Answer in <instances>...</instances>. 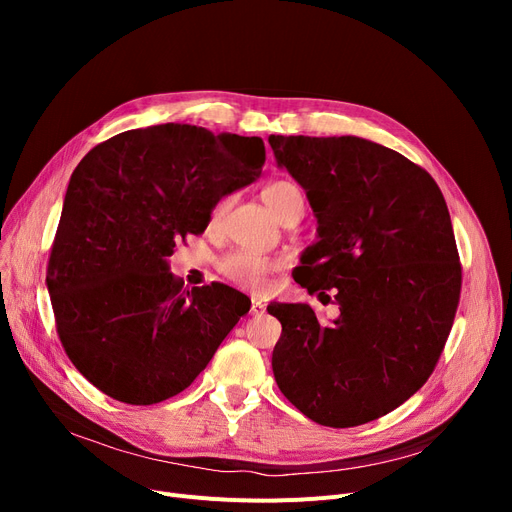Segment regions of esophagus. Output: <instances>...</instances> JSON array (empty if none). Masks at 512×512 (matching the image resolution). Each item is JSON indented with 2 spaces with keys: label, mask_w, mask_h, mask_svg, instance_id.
<instances>
[{
  "label": "esophagus",
  "mask_w": 512,
  "mask_h": 512,
  "mask_svg": "<svg viewBox=\"0 0 512 512\" xmlns=\"http://www.w3.org/2000/svg\"><path fill=\"white\" fill-rule=\"evenodd\" d=\"M251 313H253V315L265 313V303H263L261 299H257V297H251Z\"/></svg>",
  "instance_id": "1"
}]
</instances>
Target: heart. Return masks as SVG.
Here are the masks:
<instances>
[{
    "mask_svg": "<svg viewBox=\"0 0 512 512\" xmlns=\"http://www.w3.org/2000/svg\"><path fill=\"white\" fill-rule=\"evenodd\" d=\"M261 199L265 207L270 209L278 220L294 203H303L301 191L288 180H276L272 184H267L261 191ZM222 209H224V203L215 207V215H220ZM278 267H280V261L253 253V251H245V249L232 251L220 261V272L230 282L245 288H255V290L263 288L267 280H270V274L276 272Z\"/></svg>",
    "mask_w": 512,
    "mask_h": 512,
    "instance_id": "obj_1",
    "label": "heart"
}]
</instances>
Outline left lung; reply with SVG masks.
<instances>
[{"label": "left lung", "mask_w": 512, "mask_h": 512, "mask_svg": "<svg viewBox=\"0 0 512 512\" xmlns=\"http://www.w3.org/2000/svg\"><path fill=\"white\" fill-rule=\"evenodd\" d=\"M267 141L317 218L294 280L317 297L334 290L340 309L324 324L305 303L267 307L282 324L276 384L319 425L373 421L427 382L452 328L461 265L446 201L423 168L373 141Z\"/></svg>", "instance_id": "1"}]
</instances>
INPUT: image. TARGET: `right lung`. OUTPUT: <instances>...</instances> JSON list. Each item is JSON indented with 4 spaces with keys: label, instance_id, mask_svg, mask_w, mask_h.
Wrapping results in <instances>:
<instances>
[{
    "label": "right lung",
    "instance_id": "right-lung-1",
    "mask_svg": "<svg viewBox=\"0 0 512 512\" xmlns=\"http://www.w3.org/2000/svg\"><path fill=\"white\" fill-rule=\"evenodd\" d=\"M263 164L259 137L168 122L120 132L76 166L47 290L66 355L103 394L126 405L176 396L249 313L230 286L182 290L168 257Z\"/></svg>",
    "mask_w": 512,
    "mask_h": 512
}]
</instances>
